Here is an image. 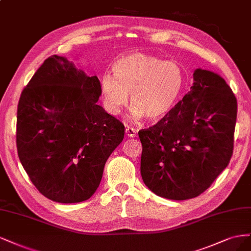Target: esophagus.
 Here are the masks:
<instances>
[{
    "label": "esophagus",
    "mask_w": 251,
    "mask_h": 251,
    "mask_svg": "<svg viewBox=\"0 0 251 251\" xmlns=\"http://www.w3.org/2000/svg\"><path fill=\"white\" fill-rule=\"evenodd\" d=\"M125 133L128 137H135V135H136V131L133 128H130V127H127L125 129Z\"/></svg>",
    "instance_id": "esophagus-1"
}]
</instances>
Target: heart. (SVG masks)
Segmentation results:
<instances>
[{
    "label": "heart",
    "instance_id": "1",
    "mask_svg": "<svg viewBox=\"0 0 251 251\" xmlns=\"http://www.w3.org/2000/svg\"><path fill=\"white\" fill-rule=\"evenodd\" d=\"M115 74L100 78L104 107L119 115L130 93L131 116L157 121L168 115L178 101L184 86V73L178 63L147 53H131L118 59Z\"/></svg>",
    "mask_w": 251,
    "mask_h": 251
}]
</instances>
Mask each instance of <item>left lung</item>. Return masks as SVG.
<instances>
[{
	"label": "left lung",
	"instance_id": "8db88e82",
	"mask_svg": "<svg viewBox=\"0 0 251 251\" xmlns=\"http://www.w3.org/2000/svg\"><path fill=\"white\" fill-rule=\"evenodd\" d=\"M191 91L163 119L139 131L141 175L157 196H199L227 167L233 151L237 99L219 75L194 72Z\"/></svg>",
	"mask_w": 251,
	"mask_h": 251
}]
</instances>
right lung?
<instances>
[{"mask_svg":"<svg viewBox=\"0 0 251 251\" xmlns=\"http://www.w3.org/2000/svg\"><path fill=\"white\" fill-rule=\"evenodd\" d=\"M97 76L58 55L47 58L18 105L17 148L34 187L60 203L87 200L98 189L107 158L125 127L97 104Z\"/></svg>","mask_w":251,"mask_h":251,"instance_id":"obj_1","label":"right lung"}]
</instances>
